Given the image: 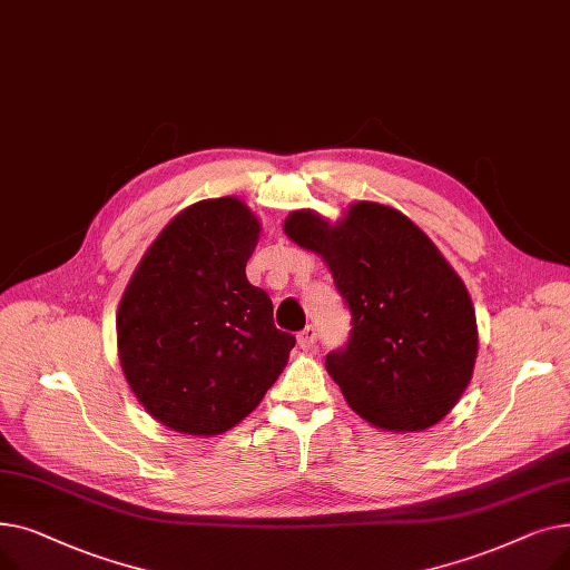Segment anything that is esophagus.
<instances>
[{"instance_id":"obj_1","label":"esophagus","mask_w":570,"mask_h":570,"mask_svg":"<svg viewBox=\"0 0 570 570\" xmlns=\"http://www.w3.org/2000/svg\"><path fill=\"white\" fill-rule=\"evenodd\" d=\"M314 342H316V327L314 325H307V327H303L301 333H297V344H301V348L309 351L314 346Z\"/></svg>"}]
</instances>
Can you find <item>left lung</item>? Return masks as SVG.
Instances as JSON below:
<instances>
[{"instance_id":"obj_1","label":"left lung","mask_w":570,"mask_h":570,"mask_svg":"<svg viewBox=\"0 0 570 570\" xmlns=\"http://www.w3.org/2000/svg\"><path fill=\"white\" fill-rule=\"evenodd\" d=\"M284 230L325 258L351 312L346 344L325 355L348 406L391 432L439 423L471 381L478 333L471 297L432 239L367 200L335 226L297 209Z\"/></svg>"}]
</instances>
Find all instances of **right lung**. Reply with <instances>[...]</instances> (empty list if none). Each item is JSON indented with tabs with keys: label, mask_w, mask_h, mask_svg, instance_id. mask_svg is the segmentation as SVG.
<instances>
[{
	"label": "right lung",
	"mask_w": 570,
	"mask_h": 570,
	"mask_svg": "<svg viewBox=\"0 0 570 570\" xmlns=\"http://www.w3.org/2000/svg\"><path fill=\"white\" fill-rule=\"evenodd\" d=\"M258 222L237 198L177 215L117 309V348L138 402L175 432L222 434L249 415L295 346L269 295L247 282Z\"/></svg>",
	"instance_id": "1"
}]
</instances>
